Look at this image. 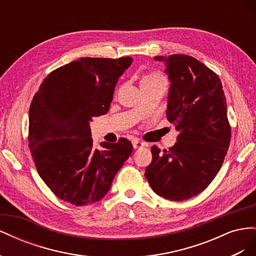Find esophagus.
I'll return each mask as SVG.
<instances>
[{
  "label": "esophagus",
  "instance_id": "1",
  "mask_svg": "<svg viewBox=\"0 0 256 256\" xmlns=\"http://www.w3.org/2000/svg\"><path fill=\"white\" fill-rule=\"evenodd\" d=\"M132 145H134V150H138V148H141V147H143V146H146V143L140 141V140H138V138H134V140H132Z\"/></svg>",
  "mask_w": 256,
  "mask_h": 256
}]
</instances>
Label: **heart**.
<instances>
[{
    "label": "heart",
    "instance_id": "heart-1",
    "mask_svg": "<svg viewBox=\"0 0 256 256\" xmlns=\"http://www.w3.org/2000/svg\"><path fill=\"white\" fill-rule=\"evenodd\" d=\"M157 78H162V76L159 74H152L146 76L143 79H157Z\"/></svg>",
    "mask_w": 256,
    "mask_h": 256
}]
</instances>
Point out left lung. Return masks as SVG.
Instances as JSON below:
<instances>
[{"label": "left lung", "mask_w": 256, "mask_h": 256, "mask_svg": "<svg viewBox=\"0 0 256 256\" xmlns=\"http://www.w3.org/2000/svg\"><path fill=\"white\" fill-rule=\"evenodd\" d=\"M154 58L166 67L171 82L166 118L180 134L168 150L152 147L145 177L158 196L188 200L208 187L226 158L230 142L226 99L219 76L196 58L184 54Z\"/></svg>", "instance_id": "1"}]
</instances>
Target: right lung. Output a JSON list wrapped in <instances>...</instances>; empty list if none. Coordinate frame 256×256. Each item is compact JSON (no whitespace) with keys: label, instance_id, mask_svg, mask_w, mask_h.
<instances>
[{"label":"right lung","instance_id":"1","mask_svg":"<svg viewBox=\"0 0 256 256\" xmlns=\"http://www.w3.org/2000/svg\"><path fill=\"white\" fill-rule=\"evenodd\" d=\"M132 63L82 58L50 72L28 112V147L37 172L58 198L76 206L92 204L110 190L132 152L127 138L92 147L90 122L109 111L120 76Z\"/></svg>","mask_w":256,"mask_h":256}]
</instances>
